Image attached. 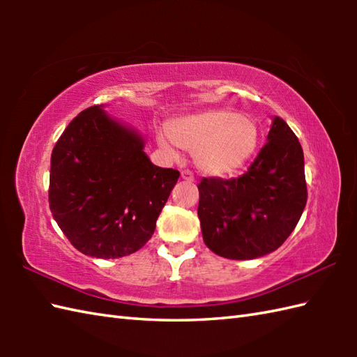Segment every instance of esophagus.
<instances>
[{
    "instance_id": "esophagus-1",
    "label": "esophagus",
    "mask_w": 357,
    "mask_h": 357,
    "mask_svg": "<svg viewBox=\"0 0 357 357\" xmlns=\"http://www.w3.org/2000/svg\"><path fill=\"white\" fill-rule=\"evenodd\" d=\"M181 178L185 179V181H188V183H192V181L195 179L193 173H192L190 170H183V172H181Z\"/></svg>"
}]
</instances>
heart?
<instances>
[{"instance_id":"1","label":"heart","mask_w":357,"mask_h":357,"mask_svg":"<svg viewBox=\"0 0 357 357\" xmlns=\"http://www.w3.org/2000/svg\"><path fill=\"white\" fill-rule=\"evenodd\" d=\"M170 138L159 142L172 150L178 147L195 155L198 169L210 176H230L242 169L255 155L259 130L255 121L231 109H208L173 121Z\"/></svg>"}]
</instances>
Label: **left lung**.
<instances>
[{
    "mask_svg": "<svg viewBox=\"0 0 357 357\" xmlns=\"http://www.w3.org/2000/svg\"><path fill=\"white\" fill-rule=\"evenodd\" d=\"M267 144L239 178H202V238L227 259H255L290 236L307 204L304 151L285 121L273 118Z\"/></svg>",
    "mask_w": 357,
    "mask_h": 357,
    "instance_id": "8db88e82",
    "label": "left lung"
}]
</instances>
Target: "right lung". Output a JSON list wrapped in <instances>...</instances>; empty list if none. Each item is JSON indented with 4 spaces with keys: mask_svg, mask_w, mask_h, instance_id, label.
<instances>
[{
    "mask_svg": "<svg viewBox=\"0 0 357 357\" xmlns=\"http://www.w3.org/2000/svg\"><path fill=\"white\" fill-rule=\"evenodd\" d=\"M178 178V170L151 164L139 133L92 105L53 147L50 211L81 253L116 259L151 238Z\"/></svg>",
    "mask_w": 357,
    "mask_h": 357,
    "instance_id": "right-lung-1",
    "label": "right lung"
}]
</instances>
